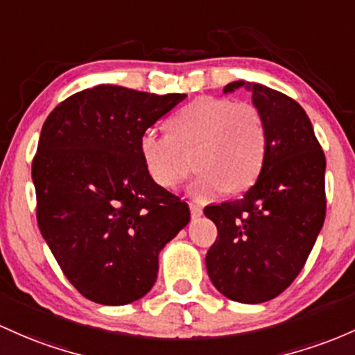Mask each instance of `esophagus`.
<instances>
[{
    "label": "esophagus",
    "instance_id": "34e87169",
    "mask_svg": "<svg viewBox=\"0 0 355 355\" xmlns=\"http://www.w3.org/2000/svg\"><path fill=\"white\" fill-rule=\"evenodd\" d=\"M202 207L200 205H196V204H190V216H192V219H198V217L202 216Z\"/></svg>",
    "mask_w": 355,
    "mask_h": 355
}]
</instances>
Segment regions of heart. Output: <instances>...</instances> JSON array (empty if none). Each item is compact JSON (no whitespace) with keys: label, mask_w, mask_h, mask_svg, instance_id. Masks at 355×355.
Instances as JSON below:
<instances>
[{"label":"heart","mask_w":355,"mask_h":355,"mask_svg":"<svg viewBox=\"0 0 355 355\" xmlns=\"http://www.w3.org/2000/svg\"><path fill=\"white\" fill-rule=\"evenodd\" d=\"M170 135L145 131L139 155L148 173L163 189H175L189 171L182 151L196 150L198 175L189 192L200 200L241 192L256 182L268 155V128L249 103L200 97L168 121Z\"/></svg>","instance_id":"1"}]
</instances>
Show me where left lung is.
Returning <instances> with one entry per match:
<instances>
[{"label": "left lung", "mask_w": 355, "mask_h": 355, "mask_svg": "<svg viewBox=\"0 0 355 355\" xmlns=\"http://www.w3.org/2000/svg\"><path fill=\"white\" fill-rule=\"evenodd\" d=\"M239 89L263 114L268 155L243 198L204 209L219 232L205 266L224 297L252 305L278 297L305 266L325 220V155L297 101L246 80L224 94Z\"/></svg>", "instance_id": "1"}]
</instances>
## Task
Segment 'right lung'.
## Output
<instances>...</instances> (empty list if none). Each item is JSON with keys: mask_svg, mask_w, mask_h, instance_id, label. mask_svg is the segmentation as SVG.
I'll use <instances>...</instances> for the list:
<instances>
[{"mask_svg": "<svg viewBox=\"0 0 355 355\" xmlns=\"http://www.w3.org/2000/svg\"><path fill=\"white\" fill-rule=\"evenodd\" d=\"M185 97L101 84L70 96L44 123L32 166L38 227L92 302L145 297L159 251L189 224V205L150 177L139 155L141 135Z\"/></svg>", "mask_w": 355, "mask_h": 355, "instance_id": "add662e5", "label": "right lung"}]
</instances>
